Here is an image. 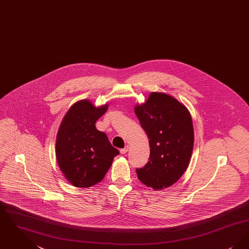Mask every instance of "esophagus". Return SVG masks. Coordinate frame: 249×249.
I'll return each instance as SVG.
<instances>
[{
  "label": "esophagus",
  "mask_w": 249,
  "mask_h": 249,
  "mask_svg": "<svg viewBox=\"0 0 249 249\" xmlns=\"http://www.w3.org/2000/svg\"><path fill=\"white\" fill-rule=\"evenodd\" d=\"M128 150H129V146L126 145L124 148H121V149H120V153H121V154H126V153L128 152Z\"/></svg>",
  "instance_id": "34e87169"
}]
</instances>
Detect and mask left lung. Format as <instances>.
<instances>
[{"mask_svg": "<svg viewBox=\"0 0 249 249\" xmlns=\"http://www.w3.org/2000/svg\"><path fill=\"white\" fill-rule=\"evenodd\" d=\"M135 114L146 132L149 161L136 169L137 177L153 190L175 184L187 170L194 143V131L189 110L165 93L152 92Z\"/></svg>", "mask_w": 249, "mask_h": 249, "instance_id": "obj_1", "label": "left lung"}]
</instances>
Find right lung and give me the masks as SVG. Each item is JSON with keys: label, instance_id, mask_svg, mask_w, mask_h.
<instances>
[{"label": "right lung", "instance_id": "add662e5", "mask_svg": "<svg viewBox=\"0 0 249 249\" xmlns=\"http://www.w3.org/2000/svg\"><path fill=\"white\" fill-rule=\"evenodd\" d=\"M108 106L95 107L89 101L77 102L59 126L56 157L60 171L77 188H89L101 182L119 151L95 123Z\"/></svg>", "mask_w": 249, "mask_h": 249}]
</instances>
